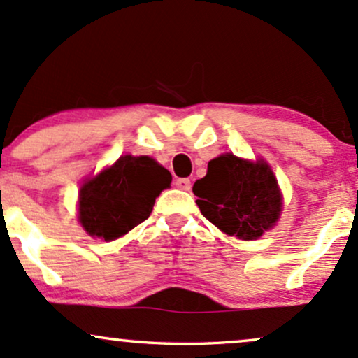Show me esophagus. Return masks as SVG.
Segmentation results:
<instances>
[{"label": "esophagus", "mask_w": 358, "mask_h": 358, "mask_svg": "<svg viewBox=\"0 0 358 358\" xmlns=\"http://www.w3.org/2000/svg\"><path fill=\"white\" fill-rule=\"evenodd\" d=\"M176 186H178L179 189H182V191H189V189H191V179L179 178L178 180H176Z\"/></svg>", "instance_id": "1"}]
</instances>
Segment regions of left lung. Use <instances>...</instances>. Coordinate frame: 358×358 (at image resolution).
<instances>
[{
	"instance_id": "left-lung-1",
	"label": "left lung",
	"mask_w": 358,
	"mask_h": 358,
	"mask_svg": "<svg viewBox=\"0 0 358 358\" xmlns=\"http://www.w3.org/2000/svg\"><path fill=\"white\" fill-rule=\"evenodd\" d=\"M192 192L208 221L239 239H256L275 226L281 194L268 164L243 161L222 154L208 164V174L196 180Z\"/></svg>"
}]
</instances>
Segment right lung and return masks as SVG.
Returning <instances> with one entry per match:
<instances>
[{
  "label": "right lung",
  "instance_id": "obj_1",
  "mask_svg": "<svg viewBox=\"0 0 358 358\" xmlns=\"http://www.w3.org/2000/svg\"><path fill=\"white\" fill-rule=\"evenodd\" d=\"M171 180V172L154 159L122 155L80 189V222L90 236L120 238L150 216L155 197Z\"/></svg>",
  "mask_w": 358,
  "mask_h": 358
}]
</instances>
